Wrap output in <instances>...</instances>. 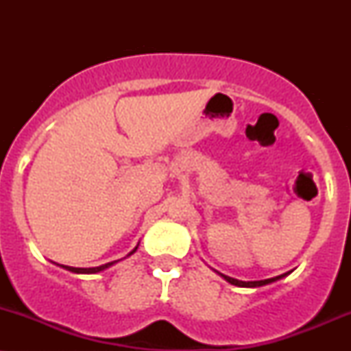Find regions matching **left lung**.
I'll use <instances>...</instances> for the list:
<instances>
[{"instance_id": "left-lung-1", "label": "left lung", "mask_w": 351, "mask_h": 351, "mask_svg": "<svg viewBox=\"0 0 351 351\" xmlns=\"http://www.w3.org/2000/svg\"><path fill=\"white\" fill-rule=\"evenodd\" d=\"M289 274V272H287ZM287 274H282V276H277V277H272V279H264V280H249V282H244V280H237V279H232V277L229 276H224V274H219L221 277H224L229 284L232 285H237V287H263V285H267V284H272V282L282 279V277H285Z\"/></svg>"}]
</instances>
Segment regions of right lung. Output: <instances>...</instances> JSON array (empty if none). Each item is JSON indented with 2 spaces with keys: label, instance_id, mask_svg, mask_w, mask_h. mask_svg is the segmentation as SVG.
Instances as JSON below:
<instances>
[{
  "label": "right lung",
  "instance_id": "obj_1",
  "mask_svg": "<svg viewBox=\"0 0 351 351\" xmlns=\"http://www.w3.org/2000/svg\"><path fill=\"white\" fill-rule=\"evenodd\" d=\"M136 247H138V245H136ZM136 247H135L134 251H132L130 254H128V256H132V254H134V252L136 251ZM128 256H127V257H128ZM115 263H119V261H112V263H107V264H104V265H99V267H71V265H60V267L67 269V271H71V272H74V274H97V272H100V271H106V269L110 267V265H114Z\"/></svg>",
  "mask_w": 351,
  "mask_h": 351
}]
</instances>
